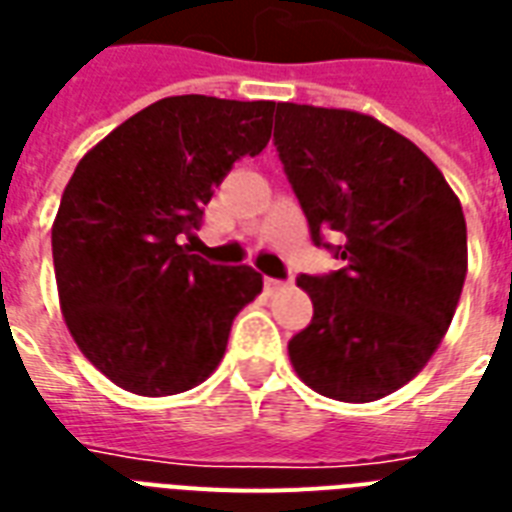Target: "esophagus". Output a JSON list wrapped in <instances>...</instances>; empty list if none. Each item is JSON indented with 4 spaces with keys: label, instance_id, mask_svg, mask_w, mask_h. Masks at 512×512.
<instances>
[{
    "label": "esophagus",
    "instance_id": "34e87169",
    "mask_svg": "<svg viewBox=\"0 0 512 512\" xmlns=\"http://www.w3.org/2000/svg\"><path fill=\"white\" fill-rule=\"evenodd\" d=\"M284 287H287V281H279V279H271V276H265V289H268V292H281Z\"/></svg>",
    "mask_w": 512,
    "mask_h": 512
}]
</instances>
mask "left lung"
<instances>
[{"label":"left lung","mask_w":512,"mask_h":512,"mask_svg":"<svg viewBox=\"0 0 512 512\" xmlns=\"http://www.w3.org/2000/svg\"><path fill=\"white\" fill-rule=\"evenodd\" d=\"M273 143L313 244L345 260L297 279L313 319L289 340L292 366L321 396L377 401L452 324L468 273L460 199L412 140L356 111L279 103Z\"/></svg>","instance_id":"1"}]
</instances>
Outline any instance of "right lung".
I'll list each match as a JSON object with an SVG mask.
<instances>
[{"label": "right lung", "instance_id": "1", "mask_svg": "<svg viewBox=\"0 0 512 512\" xmlns=\"http://www.w3.org/2000/svg\"><path fill=\"white\" fill-rule=\"evenodd\" d=\"M273 100L175 95L84 154L52 223L68 332L92 366L138 396H175L215 372L263 276L215 265L183 239L241 156L268 146Z\"/></svg>", "mask_w": 512, "mask_h": 512}]
</instances>
